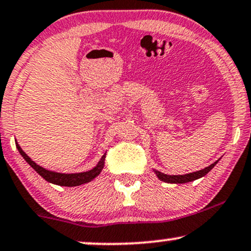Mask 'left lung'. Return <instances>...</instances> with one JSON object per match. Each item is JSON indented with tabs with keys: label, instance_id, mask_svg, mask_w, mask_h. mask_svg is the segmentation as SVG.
<instances>
[{
	"label": "left lung",
	"instance_id": "left-lung-1",
	"mask_svg": "<svg viewBox=\"0 0 251 251\" xmlns=\"http://www.w3.org/2000/svg\"><path fill=\"white\" fill-rule=\"evenodd\" d=\"M217 162H219V160L217 161L214 162L210 166H208V167L203 168V170L201 171H198V172H193V173H188V174H185V175H167V174H164L161 173V172L159 171H154V173L156 174V176L159 177V180L164 181V182H167V183H186V182H191V181H194V180H198L200 179V177L204 176V175L209 173L210 171L213 170L214 166H215Z\"/></svg>",
	"mask_w": 251,
	"mask_h": 251
}]
</instances>
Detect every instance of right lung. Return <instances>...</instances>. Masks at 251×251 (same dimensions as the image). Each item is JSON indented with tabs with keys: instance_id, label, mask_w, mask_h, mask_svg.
<instances>
[{
	"instance_id": "obj_1",
	"label": "right lung",
	"mask_w": 251,
	"mask_h": 251,
	"mask_svg": "<svg viewBox=\"0 0 251 251\" xmlns=\"http://www.w3.org/2000/svg\"><path fill=\"white\" fill-rule=\"evenodd\" d=\"M16 147L19 150V152L21 153V155L23 156L24 160H25L28 164L31 166L34 170L37 172V173L41 175L42 177L48 182L53 183V185H58V186H65V187H75V186H80L84 185V183L90 182L93 179H96L100 172L104 168V161H105V156H106V153L101 156V159L99 160V162L97 164L92 170L87 171V172H81V173H58V172L55 171H49L47 168L42 167L36 164L35 161H32L31 159L26 155V153L21 149V146L19 143L16 141Z\"/></svg>"
}]
</instances>
